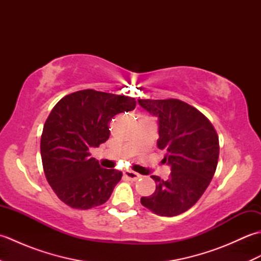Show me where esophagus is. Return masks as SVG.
<instances>
[{"instance_id":"34e87169","label":"esophagus","mask_w":261,"mask_h":261,"mask_svg":"<svg viewBox=\"0 0 261 261\" xmlns=\"http://www.w3.org/2000/svg\"><path fill=\"white\" fill-rule=\"evenodd\" d=\"M124 177L125 178H127L129 180H138L140 178V175L138 174V173H136V171H131V170H126V171H124Z\"/></svg>"}]
</instances>
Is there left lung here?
Instances as JSON below:
<instances>
[{"mask_svg":"<svg viewBox=\"0 0 261 261\" xmlns=\"http://www.w3.org/2000/svg\"><path fill=\"white\" fill-rule=\"evenodd\" d=\"M140 107L157 116V147L170 166L167 180L151 176L156 191L141 197V204L154 214L176 216L195 204L212 180L220 146L214 126L202 112L179 99H138Z\"/></svg>","mask_w":261,"mask_h":261,"instance_id":"8db88e82","label":"left lung"}]
</instances>
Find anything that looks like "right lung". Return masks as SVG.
I'll use <instances>...</instances> for the list:
<instances>
[{
  "mask_svg": "<svg viewBox=\"0 0 261 261\" xmlns=\"http://www.w3.org/2000/svg\"><path fill=\"white\" fill-rule=\"evenodd\" d=\"M136 108L134 97L83 90L55 105L43 125L40 151L46 178L68 206L88 210L110 198L122 173L105 169L90 149L109 139L113 116Z\"/></svg>",
  "mask_w": 261,
  "mask_h": 261,
  "instance_id": "add662e5",
  "label": "right lung"
}]
</instances>
